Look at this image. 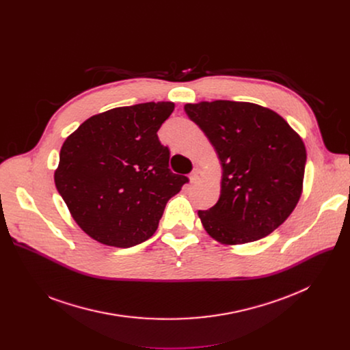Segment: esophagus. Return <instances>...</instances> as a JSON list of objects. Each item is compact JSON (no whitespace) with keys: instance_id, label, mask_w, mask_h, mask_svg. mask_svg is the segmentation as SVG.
I'll return each mask as SVG.
<instances>
[{"instance_id":"obj_1","label":"esophagus","mask_w":350,"mask_h":350,"mask_svg":"<svg viewBox=\"0 0 350 350\" xmlns=\"http://www.w3.org/2000/svg\"><path fill=\"white\" fill-rule=\"evenodd\" d=\"M202 177H204L202 172L199 170V169H195V170L191 173V176H189V180H191V183H199V181L202 180Z\"/></svg>"}]
</instances>
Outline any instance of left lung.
<instances>
[{
    "mask_svg": "<svg viewBox=\"0 0 350 350\" xmlns=\"http://www.w3.org/2000/svg\"><path fill=\"white\" fill-rule=\"evenodd\" d=\"M221 165L220 198L198 211L220 243L241 245L271 234L293 212L304 191L306 148L277 112L235 101L185 104Z\"/></svg>",
    "mask_w": 350,
    "mask_h": 350,
    "instance_id": "8db88e82",
    "label": "left lung"
}]
</instances>
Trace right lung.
Returning a JSON list of instances; mask_svg holds the SVG:
<instances>
[{
	"instance_id": "1",
	"label": "right lung",
	"mask_w": 350,
	"mask_h": 350,
	"mask_svg": "<svg viewBox=\"0 0 350 350\" xmlns=\"http://www.w3.org/2000/svg\"><path fill=\"white\" fill-rule=\"evenodd\" d=\"M170 101L91 116L64 142L54 180L79 227L92 239L130 247L151 238L169 199L188 181L169 169L158 138Z\"/></svg>"
}]
</instances>
